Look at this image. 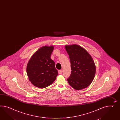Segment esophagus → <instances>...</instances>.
I'll list each match as a JSON object with an SVG mask.
<instances>
[{"label":"esophagus","instance_id":"1","mask_svg":"<svg viewBox=\"0 0 120 120\" xmlns=\"http://www.w3.org/2000/svg\"><path fill=\"white\" fill-rule=\"evenodd\" d=\"M62 70H59L58 71V74H61V73H62Z\"/></svg>","mask_w":120,"mask_h":120}]
</instances>
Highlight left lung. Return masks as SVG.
Returning a JSON list of instances; mask_svg holds the SVG:
<instances>
[{
	"label": "left lung",
	"instance_id": "obj_1",
	"mask_svg": "<svg viewBox=\"0 0 120 120\" xmlns=\"http://www.w3.org/2000/svg\"><path fill=\"white\" fill-rule=\"evenodd\" d=\"M71 62L69 84L76 90L87 87L94 79L96 66L94 60L84 49L77 45L65 46Z\"/></svg>",
	"mask_w": 120,
	"mask_h": 120
}]
</instances>
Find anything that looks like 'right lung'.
I'll list each match as a JSON object with an SVG mask.
<instances>
[{
    "mask_svg": "<svg viewBox=\"0 0 120 120\" xmlns=\"http://www.w3.org/2000/svg\"><path fill=\"white\" fill-rule=\"evenodd\" d=\"M54 46H43L32 55L26 66L30 81L36 87L44 88L53 83L58 75L55 62L51 58Z\"/></svg>",
    "mask_w": 120,
    "mask_h": 120,
    "instance_id": "obj_1",
    "label": "right lung"
}]
</instances>
